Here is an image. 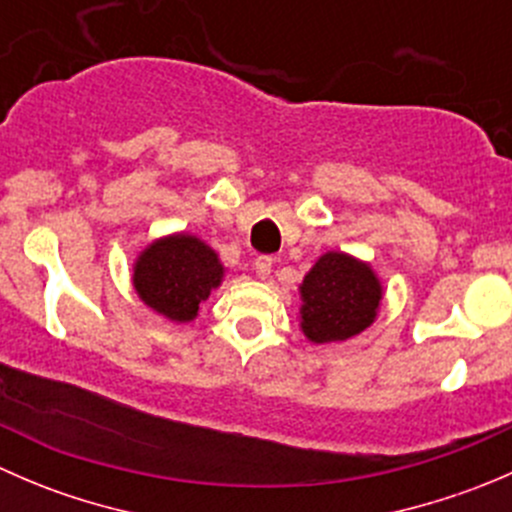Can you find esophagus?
<instances>
[{"mask_svg":"<svg viewBox=\"0 0 512 512\" xmlns=\"http://www.w3.org/2000/svg\"><path fill=\"white\" fill-rule=\"evenodd\" d=\"M272 265H275V260H272L270 255H260V257H257V260H255V272H257V277H260V280H265V277H270Z\"/></svg>","mask_w":512,"mask_h":512,"instance_id":"obj_1","label":"esophagus"}]
</instances>
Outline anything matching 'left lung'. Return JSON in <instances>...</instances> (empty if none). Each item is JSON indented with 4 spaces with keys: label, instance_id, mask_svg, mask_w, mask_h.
I'll use <instances>...</instances> for the list:
<instances>
[{
    "label": "left lung",
    "instance_id": "1",
    "mask_svg": "<svg viewBox=\"0 0 512 512\" xmlns=\"http://www.w3.org/2000/svg\"><path fill=\"white\" fill-rule=\"evenodd\" d=\"M381 282L366 262L327 252L299 285V327L314 344L347 342L371 327L381 304Z\"/></svg>",
    "mask_w": 512,
    "mask_h": 512
}]
</instances>
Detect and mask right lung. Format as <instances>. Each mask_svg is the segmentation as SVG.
<instances>
[{
  "mask_svg": "<svg viewBox=\"0 0 512 512\" xmlns=\"http://www.w3.org/2000/svg\"><path fill=\"white\" fill-rule=\"evenodd\" d=\"M225 267L200 237L178 232L160 237L138 255L133 287L138 297L170 322H193L198 309L220 287Z\"/></svg>",
  "mask_w": 512,
  "mask_h": 512,
  "instance_id": "1",
  "label": "right lung"
}]
</instances>
